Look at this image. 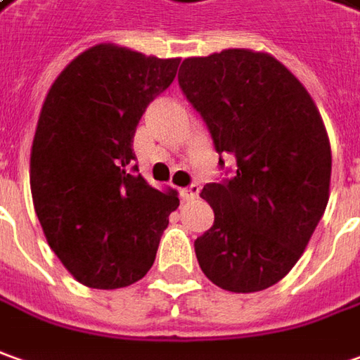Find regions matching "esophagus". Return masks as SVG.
<instances>
[{
    "instance_id": "obj_1",
    "label": "esophagus",
    "mask_w": 360,
    "mask_h": 360,
    "mask_svg": "<svg viewBox=\"0 0 360 360\" xmlns=\"http://www.w3.org/2000/svg\"><path fill=\"white\" fill-rule=\"evenodd\" d=\"M199 185H189V187H185V189H181V199L183 200H193L199 197Z\"/></svg>"
}]
</instances>
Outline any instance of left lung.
<instances>
[{
  "label": "left lung",
  "mask_w": 360,
  "mask_h": 360,
  "mask_svg": "<svg viewBox=\"0 0 360 360\" xmlns=\"http://www.w3.org/2000/svg\"><path fill=\"white\" fill-rule=\"evenodd\" d=\"M179 88L200 114L231 177L200 197L214 224L195 240L200 270L219 288L250 293L300 260L329 200L331 148L314 100L280 60L246 49L185 58ZM229 173V171H226Z\"/></svg>",
  "instance_id": "1"
}]
</instances>
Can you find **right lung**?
<instances>
[{"label": "right lung", "mask_w": 360, "mask_h": 360, "mask_svg": "<svg viewBox=\"0 0 360 360\" xmlns=\"http://www.w3.org/2000/svg\"><path fill=\"white\" fill-rule=\"evenodd\" d=\"M179 58L96 45L45 98L31 149V195L46 242L78 282L116 290L153 266L175 193L138 173L134 136L177 75Z\"/></svg>", "instance_id": "1"}]
</instances>
